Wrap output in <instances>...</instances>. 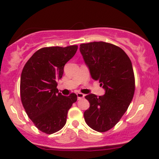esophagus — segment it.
I'll use <instances>...</instances> for the list:
<instances>
[{
	"mask_svg": "<svg viewBox=\"0 0 159 159\" xmlns=\"http://www.w3.org/2000/svg\"><path fill=\"white\" fill-rule=\"evenodd\" d=\"M84 94H82V93H77V97H78V99H81V98H84Z\"/></svg>",
	"mask_w": 159,
	"mask_h": 159,
	"instance_id": "1",
	"label": "esophagus"
}]
</instances>
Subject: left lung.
<instances>
[{"mask_svg":"<svg viewBox=\"0 0 159 159\" xmlns=\"http://www.w3.org/2000/svg\"><path fill=\"white\" fill-rule=\"evenodd\" d=\"M80 51L91 78L105 90L102 96H85L90 107L84 111V120L94 131L105 132L119 121L133 98L135 86L131 61L121 48L104 41L80 44Z\"/></svg>","mask_w":159,"mask_h":159,"instance_id":"left-lung-1","label":"left lung"}]
</instances>
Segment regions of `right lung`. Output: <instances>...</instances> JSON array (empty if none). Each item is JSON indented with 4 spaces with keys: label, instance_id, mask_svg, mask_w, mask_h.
<instances>
[{
    "label": "right lung",
    "instance_id": "right-lung-1",
    "mask_svg": "<svg viewBox=\"0 0 159 159\" xmlns=\"http://www.w3.org/2000/svg\"><path fill=\"white\" fill-rule=\"evenodd\" d=\"M78 46L43 48L24 67L20 76V99L29 118L40 131L53 134L66 124L67 115L77 95H62L57 89L65 64L73 57Z\"/></svg>",
    "mask_w": 159,
    "mask_h": 159
}]
</instances>
